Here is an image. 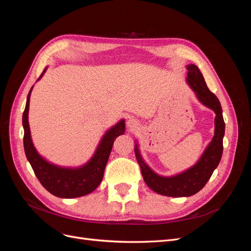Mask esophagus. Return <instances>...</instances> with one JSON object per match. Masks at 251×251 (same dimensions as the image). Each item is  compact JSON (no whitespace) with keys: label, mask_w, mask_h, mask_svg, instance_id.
Segmentation results:
<instances>
[{"label":"esophagus","mask_w":251,"mask_h":251,"mask_svg":"<svg viewBox=\"0 0 251 251\" xmlns=\"http://www.w3.org/2000/svg\"><path fill=\"white\" fill-rule=\"evenodd\" d=\"M137 126H138V123H137V121H136V119H133V118L127 119V121H126L127 128H130V130H133V128L137 127Z\"/></svg>","instance_id":"34e87169"}]
</instances>
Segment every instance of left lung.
Instances as JSON below:
<instances>
[{"mask_svg":"<svg viewBox=\"0 0 251 251\" xmlns=\"http://www.w3.org/2000/svg\"><path fill=\"white\" fill-rule=\"evenodd\" d=\"M186 82L204 107L212 110L215 117V134L203 151L199 160L185 171L173 176H161L151 170L141 156L137 140H135V156L140 165L141 174L147 185L159 195L168 197H189L198 193L207 183L212 173L221 160L223 153V137L225 123L222 108L218 97L206 86L199 68L194 64L187 65Z\"/></svg>","mask_w":251,"mask_h":251,"instance_id":"1","label":"left lung"}]
</instances>
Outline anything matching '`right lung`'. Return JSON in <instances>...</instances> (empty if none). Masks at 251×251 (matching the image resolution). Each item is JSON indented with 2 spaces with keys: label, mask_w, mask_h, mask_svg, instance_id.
I'll use <instances>...</instances> for the list:
<instances>
[{
  "label": "right lung",
  "mask_w": 251,
  "mask_h": 251,
  "mask_svg": "<svg viewBox=\"0 0 251 251\" xmlns=\"http://www.w3.org/2000/svg\"><path fill=\"white\" fill-rule=\"evenodd\" d=\"M48 67L45 68L42 75L36 81H39L43 77ZM32 89L33 86L29 91L25 111L23 113V127H24L25 154L35 176L50 194L59 197V198H77V197L92 193L100 184L102 180L105 164H107L110 157L114 141L118 136L125 134L126 120L120 119L116 125H114L109 130L105 131L93 156L86 163L75 166V168L54 164L40 155L31 138L28 114L30 95H31Z\"/></svg>",
  "instance_id": "obj_1"
}]
</instances>
